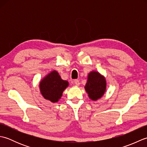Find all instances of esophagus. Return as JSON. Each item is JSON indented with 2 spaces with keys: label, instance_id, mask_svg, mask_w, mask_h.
Masks as SVG:
<instances>
[{
  "label": "esophagus",
  "instance_id": "34e87169",
  "mask_svg": "<svg viewBox=\"0 0 147 147\" xmlns=\"http://www.w3.org/2000/svg\"><path fill=\"white\" fill-rule=\"evenodd\" d=\"M74 84H75L76 86L80 85V81L78 80H74Z\"/></svg>",
  "mask_w": 147,
  "mask_h": 147
}]
</instances>
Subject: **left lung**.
<instances>
[{
  "mask_svg": "<svg viewBox=\"0 0 147 147\" xmlns=\"http://www.w3.org/2000/svg\"><path fill=\"white\" fill-rule=\"evenodd\" d=\"M106 85L107 83L104 76L98 72L93 71L88 74L85 89L90 99L96 100L104 95Z\"/></svg>",
  "mask_w": 147,
  "mask_h": 147,
  "instance_id": "1",
  "label": "left lung"
}]
</instances>
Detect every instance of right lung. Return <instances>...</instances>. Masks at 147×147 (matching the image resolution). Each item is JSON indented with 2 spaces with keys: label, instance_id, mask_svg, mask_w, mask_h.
I'll return each mask as SVG.
<instances>
[{
  "label": "right lung",
  "instance_id": "1",
  "mask_svg": "<svg viewBox=\"0 0 147 147\" xmlns=\"http://www.w3.org/2000/svg\"><path fill=\"white\" fill-rule=\"evenodd\" d=\"M69 85L67 81L62 80L56 71H52L40 82V90L46 100L57 102L61 98L64 90Z\"/></svg>",
  "mask_w": 147,
  "mask_h": 147
}]
</instances>
